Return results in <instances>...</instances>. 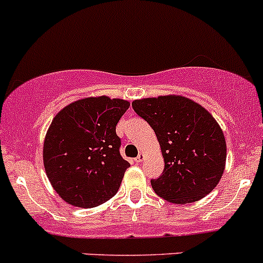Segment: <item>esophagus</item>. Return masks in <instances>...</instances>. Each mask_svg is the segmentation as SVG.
I'll return each instance as SVG.
<instances>
[{"instance_id": "esophagus-1", "label": "esophagus", "mask_w": 263, "mask_h": 263, "mask_svg": "<svg viewBox=\"0 0 263 263\" xmlns=\"http://www.w3.org/2000/svg\"><path fill=\"white\" fill-rule=\"evenodd\" d=\"M144 159H145V154L144 153H140L139 156H137V158L135 159V161H136V163H141V161L144 160Z\"/></svg>"}]
</instances>
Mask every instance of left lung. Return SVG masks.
<instances>
[{"instance_id": "obj_1", "label": "left lung", "mask_w": 263, "mask_h": 263, "mask_svg": "<svg viewBox=\"0 0 263 263\" xmlns=\"http://www.w3.org/2000/svg\"><path fill=\"white\" fill-rule=\"evenodd\" d=\"M132 107L153 127L163 154V174L151 181L156 195L178 205L209 195L227 161L224 134L214 117L182 95L145 98Z\"/></svg>"}]
</instances>
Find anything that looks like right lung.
<instances>
[{"instance_id": "right-lung-1", "label": "right lung", "mask_w": 263, "mask_h": 263, "mask_svg": "<svg viewBox=\"0 0 263 263\" xmlns=\"http://www.w3.org/2000/svg\"><path fill=\"white\" fill-rule=\"evenodd\" d=\"M128 107L123 99L90 97L71 103L53 118L44 139L43 163L63 201L90 209L118 192L129 163L119 154L116 126Z\"/></svg>"}]
</instances>
